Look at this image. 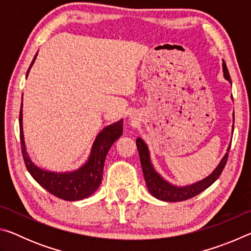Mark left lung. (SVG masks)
Masks as SVG:
<instances>
[{
	"instance_id": "left-lung-1",
	"label": "left lung",
	"mask_w": 251,
	"mask_h": 251,
	"mask_svg": "<svg viewBox=\"0 0 251 251\" xmlns=\"http://www.w3.org/2000/svg\"><path fill=\"white\" fill-rule=\"evenodd\" d=\"M223 72H224L225 79H227L228 82L231 84L230 75H229L226 63H225L224 59H223ZM233 121H235V117H233ZM232 131H233V126H232ZM136 145H137L144 178H145L148 192L151 194V196L159 199V201H171V202L182 201H186V199L193 198L196 196V195L201 194L202 190L207 189L208 187L214 184V182L218 179V177L220 176V174H222L225 165L227 163L228 152H229V150H230V144H229V146L227 147L226 154H225L222 160H220V163L218 164V166L212 171L210 175H208L206 178H203L201 180L194 182L192 185L176 186L172 184V182L167 181L159 173L156 172L154 165L151 164L150 148H148L147 144L144 142L141 137L136 139Z\"/></svg>"
}]
</instances>
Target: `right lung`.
<instances>
[{
	"label": "right lung",
	"instance_id": "right-lung-1",
	"mask_svg": "<svg viewBox=\"0 0 251 251\" xmlns=\"http://www.w3.org/2000/svg\"><path fill=\"white\" fill-rule=\"evenodd\" d=\"M37 53L34 56L31 66L26 73V77L29 70L33 66ZM23 100V96H22ZM23 103V101H22ZM23 104L21 105L20 112V138L22 145V154L25 166L28 173L39 184L54 196L69 201H82L90 197L99 188L101 178H103V169L106 155L109 148L123 134V118L118 122L104 127L97 134L87 160L74 171L69 172H52L42 168L34 163L26 151V145L24 141L23 131Z\"/></svg>",
	"mask_w": 251,
	"mask_h": 251
}]
</instances>
